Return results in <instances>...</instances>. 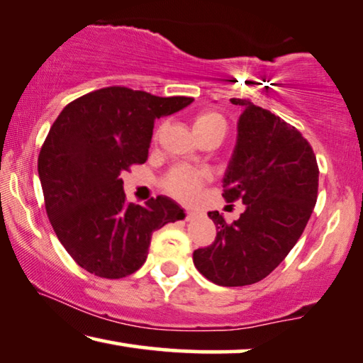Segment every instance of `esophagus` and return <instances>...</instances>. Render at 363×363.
Segmentation results:
<instances>
[{
    "mask_svg": "<svg viewBox=\"0 0 363 363\" xmlns=\"http://www.w3.org/2000/svg\"><path fill=\"white\" fill-rule=\"evenodd\" d=\"M201 213L196 209H186V220H193L196 219V217H199Z\"/></svg>",
    "mask_w": 363,
    "mask_h": 363,
    "instance_id": "1",
    "label": "esophagus"
}]
</instances>
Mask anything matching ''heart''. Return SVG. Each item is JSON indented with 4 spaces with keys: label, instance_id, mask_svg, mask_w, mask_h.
I'll list each match as a JSON object with an SVG mask.
<instances>
[{
    "label": "heart",
    "instance_id": "heart-1",
    "mask_svg": "<svg viewBox=\"0 0 363 363\" xmlns=\"http://www.w3.org/2000/svg\"><path fill=\"white\" fill-rule=\"evenodd\" d=\"M222 131L225 135V120L222 118L219 113L214 111H203L199 113L193 121V131L194 133H204V131ZM204 174L201 172H194L186 167H178L167 175L164 186L172 196L178 198L180 201H191L196 198L199 191L201 183L204 180Z\"/></svg>",
    "mask_w": 363,
    "mask_h": 363
}]
</instances>
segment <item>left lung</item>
Returning <instances> with one entry per match:
<instances>
[{"mask_svg": "<svg viewBox=\"0 0 363 363\" xmlns=\"http://www.w3.org/2000/svg\"><path fill=\"white\" fill-rule=\"evenodd\" d=\"M240 108L237 141L222 178L227 203L245 211L227 224L211 211L217 237L194 250L196 269L217 286L259 282L282 263L303 233L318 193V165L306 139L269 110L230 99Z\"/></svg>", "mask_w": 363, "mask_h": 363, "instance_id": "1", "label": "left lung"}]
</instances>
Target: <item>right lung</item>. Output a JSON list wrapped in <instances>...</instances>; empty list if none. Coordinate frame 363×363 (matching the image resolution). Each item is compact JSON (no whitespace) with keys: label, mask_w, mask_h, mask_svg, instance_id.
<instances>
[{"label":"right lung","mask_w":363,"mask_h":363,"mask_svg":"<svg viewBox=\"0 0 363 363\" xmlns=\"http://www.w3.org/2000/svg\"><path fill=\"white\" fill-rule=\"evenodd\" d=\"M193 100L105 87L66 105L50 128L38 155L47 214L66 252L91 274H133L152 232L185 219L169 196L126 203L121 174L147 160L154 121Z\"/></svg>","instance_id":"add662e5"}]
</instances>
